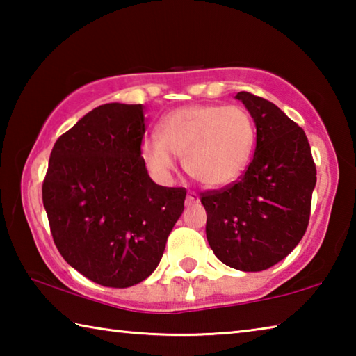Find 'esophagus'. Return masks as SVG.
<instances>
[{
  "mask_svg": "<svg viewBox=\"0 0 356 356\" xmlns=\"http://www.w3.org/2000/svg\"><path fill=\"white\" fill-rule=\"evenodd\" d=\"M186 206H193V204H197L200 202V196H197V193L195 191H188L186 193Z\"/></svg>",
  "mask_w": 356,
  "mask_h": 356,
  "instance_id": "34e87169",
  "label": "esophagus"
}]
</instances>
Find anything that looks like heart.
<instances>
[{"instance_id": "1", "label": "heart", "mask_w": 356, "mask_h": 356, "mask_svg": "<svg viewBox=\"0 0 356 356\" xmlns=\"http://www.w3.org/2000/svg\"><path fill=\"white\" fill-rule=\"evenodd\" d=\"M256 130L238 105H190L161 119L159 136L144 138L141 155L152 176L166 180L184 159L185 171L209 188L236 182L250 165Z\"/></svg>"}]
</instances>
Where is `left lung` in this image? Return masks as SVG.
<instances>
[{
    "mask_svg": "<svg viewBox=\"0 0 356 356\" xmlns=\"http://www.w3.org/2000/svg\"><path fill=\"white\" fill-rule=\"evenodd\" d=\"M256 124V149L248 170L226 188L202 193L206 234L227 267L262 272L303 238L316 186V165L305 131L278 106L238 92Z\"/></svg>",
    "mask_w": 356,
    "mask_h": 356,
    "instance_id": "left-lung-1",
    "label": "left lung"
}]
</instances>
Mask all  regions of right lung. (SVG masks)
I'll list each match as a JSON object with an SVG mask.
<instances>
[{"label": "right lung", "instance_id": "add662e5", "mask_svg": "<svg viewBox=\"0 0 356 356\" xmlns=\"http://www.w3.org/2000/svg\"><path fill=\"white\" fill-rule=\"evenodd\" d=\"M144 131L143 105H100L58 138L48 161L42 201L56 248L100 286L146 280L184 212L186 190L149 177Z\"/></svg>", "mask_w": 356, "mask_h": 356}]
</instances>
